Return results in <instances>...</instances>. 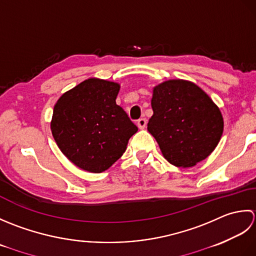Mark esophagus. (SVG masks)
Wrapping results in <instances>:
<instances>
[{"label":"esophagus","instance_id":"1","mask_svg":"<svg viewBox=\"0 0 256 256\" xmlns=\"http://www.w3.org/2000/svg\"><path fill=\"white\" fill-rule=\"evenodd\" d=\"M137 126L140 129H144L146 126H147V119H146V118H140L139 120L137 122Z\"/></svg>","mask_w":256,"mask_h":256}]
</instances>
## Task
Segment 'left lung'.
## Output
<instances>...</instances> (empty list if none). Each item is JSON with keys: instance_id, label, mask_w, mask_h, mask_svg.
<instances>
[{"instance_id": "8db88e82", "label": "left lung", "mask_w": 256, "mask_h": 256, "mask_svg": "<svg viewBox=\"0 0 256 256\" xmlns=\"http://www.w3.org/2000/svg\"><path fill=\"white\" fill-rule=\"evenodd\" d=\"M148 130L176 166L204 160L220 142L223 118L212 99L194 82L172 80L154 88Z\"/></svg>"}]
</instances>
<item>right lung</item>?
I'll return each mask as SVG.
<instances>
[{
    "label": "right lung",
    "instance_id": "obj_1",
    "mask_svg": "<svg viewBox=\"0 0 256 256\" xmlns=\"http://www.w3.org/2000/svg\"><path fill=\"white\" fill-rule=\"evenodd\" d=\"M119 85L90 78L65 92L50 128L60 151L78 168L99 174L122 157L137 126L116 104Z\"/></svg>",
    "mask_w": 256,
    "mask_h": 256
}]
</instances>
